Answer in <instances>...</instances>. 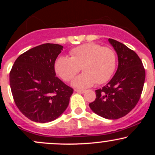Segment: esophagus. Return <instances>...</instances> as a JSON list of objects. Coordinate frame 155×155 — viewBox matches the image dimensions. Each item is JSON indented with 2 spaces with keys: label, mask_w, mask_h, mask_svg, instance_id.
<instances>
[{
  "label": "esophagus",
  "mask_w": 155,
  "mask_h": 155,
  "mask_svg": "<svg viewBox=\"0 0 155 155\" xmlns=\"http://www.w3.org/2000/svg\"><path fill=\"white\" fill-rule=\"evenodd\" d=\"M75 91L76 92H80V93H81V92H84L85 91H86V90H79V89H76L75 90Z\"/></svg>",
  "instance_id": "34e87169"
}]
</instances>
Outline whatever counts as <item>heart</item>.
I'll return each instance as SVG.
<instances>
[{"label":"heart","mask_w":155,"mask_h":155,"mask_svg":"<svg viewBox=\"0 0 155 155\" xmlns=\"http://www.w3.org/2000/svg\"><path fill=\"white\" fill-rule=\"evenodd\" d=\"M71 58L60 56L56 60L54 69L65 81H71L81 71L73 84L77 87H88L94 84H103L111 78L117 67V55L110 47L88 43L74 48Z\"/></svg>","instance_id":"heart-1"}]
</instances>
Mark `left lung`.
I'll use <instances>...</instances> for the list:
<instances>
[{
  "instance_id": "1",
  "label": "left lung",
  "mask_w": 155,
  "mask_h": 155,
  "mask_svg": "<svg viewBox=\"0 0 155 155\" xmlns=\"http://www.w3.org/2000/svg\"><path fill=\"white\" fill-rule=\"evenodd\" d=\"M108 41L117 51L118 68L106 86L95 90V100L89 106L99 116L117 120L127 114L138 104L145 81V69L134 51L114 39L108 38Z\"/></svg>"
}]
</instances>
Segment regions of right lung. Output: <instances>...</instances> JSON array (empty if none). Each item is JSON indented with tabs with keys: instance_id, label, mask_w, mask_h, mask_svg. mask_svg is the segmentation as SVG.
I'll list each match as a JSON object with an SVG mask.
<instances>
[{
	"instance_id": "add662e5",
	"label": "right lung",
	"mask_w": 155,
	"mask_h": 155,
	"mask_svg": "<svg viewBox=\"0 0 155 155\" xmlns=\"http://www.w3.org/2000/svg\"><path fill=\"white\" fill-rule=\"evenodd\" d=\"M63 47L44 44L20 54L9 74L16 106L32 121L56 120L68 106L74 90L57 77L54 63Z\"/></svg>"
}]
</instances>
